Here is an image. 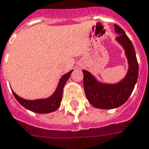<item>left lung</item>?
<instances>
[{
	"label": "left lung",
	"instance_id": "1",
	"mask_svg": "<svg viewBox=\"0 0 149 149\" xmlns=\"http://www.w3.org/2000/svg\"><path fill=\"white\" fill-rule=\"evenodd\" d=\"M114 26L115 31L118 34L116 40L124 49L129 65L124 78L116 83H102L90 72L83 70L87 100L95 108L101 109H112L125 103L133 91L139 76V64L133 45L120 26L116 24Z\"/></svg>",
	"mask_w": 149,
	"mask_h": 149
}]
</instances>
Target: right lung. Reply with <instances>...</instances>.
<instances>
[{
    "label": "right lung",
    "instance_id": "right-lung-1",
    "mask_svg": "<svg viewBox=\"0 0 149 149\" xmlns=\"http://www.w3.org/2000/svg\"><path fill=\"white\" fill-rule=\"evenodd\" d=\"M72 71L73 70L62 76V77L60 79L57 87L54 93L50 96L45 98V99L33 100H25V99H23L17 95L13 90H12V93L14 94L16 100L18 101V102L26 109L36 112V113H40V114L53 112L58 109V108L60 106V102H61L63 96V89L66 81L68 80V79L70 77Z\"/></svg>",
    "mask_w": 149,
    "mask_h": 149
}]
</instances>
